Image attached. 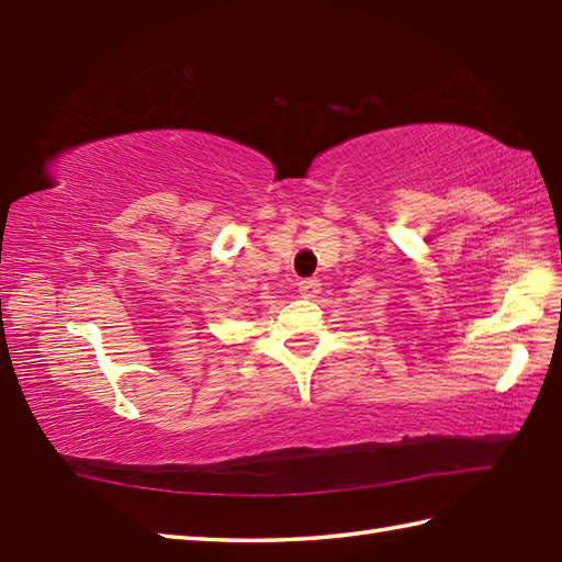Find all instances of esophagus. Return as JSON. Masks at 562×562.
<instances>
[{
  "label": "esophagus",
  "mask_w": 562,
  "mask_h": 562,
  "mask_svg": "<svg viewBox=\"0 0 562 562\" xmlns=\"http://www.w3.org/2000/svg\"><path fill=\"white\" fill-rule=\"evenodd\" d=\"M318 292H321V282H318V280L308 278V280H302V282H300V294H302V296H316Z\"/></svg>",
  "instance_id": "34e87169"
}]
</instances>
